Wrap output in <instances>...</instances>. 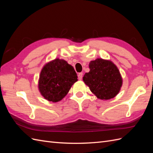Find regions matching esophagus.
<instances>
[{"instance_id":"obj_1","label":"esophagus","mask_w":153,"mask_h":153,"mask_svg":"<svg viewBox=\"0 0 153 153\" xmlns=\"http://www.w3.org/2000/svg\"><path fill=\"white\" fill-rule=\"evenodd\" d=\"M82 76H83V73H78V80H81L82 79Z\"/></svg>"}]
</instances>
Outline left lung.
Here are the masks:
<instances>
[{"instance_id":"obj_1","label":"left lung","mask_w":153,"mask_h":153,"mask_svg":"<svg viewBox=\"0 0 153 153\" xmlns=\"http://www.w3.org/2000/svg\"><path fill=\"white\" fill-rule=\"evenodd\" d=\"M90 71L84 77L85 84L100 100H110L116 96L123 85L117 67L110 61L97 59L90 62Z\"/></svg>"}]
</instances>
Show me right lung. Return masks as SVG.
<instances>
[{"label": "right lung", "instance_id": "add662e5", "mask_svg": "<svg viewBox=\"0 0 153 153\" xmlns=\"http://www.w3.org/2000/svg\"><path fill=\"white\" fill-rule=\"evenodd\" d=\"M73 67L63 59H55L41 69L38 82L41 94L49 101L58 102L68 93L77 79Z\"/></svg>", "mask_w": 153, "mask_h": 153}]
</instances>
